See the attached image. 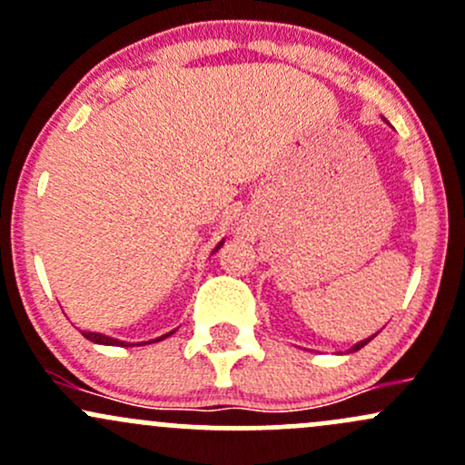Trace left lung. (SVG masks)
<instances>
[{
	"label": "left lung",
	"mask_w": 465,
	"mask_h": 465,
	"mask_svg": "<svg viewBox=\"0 0 465 465\" xmlns=\"http://www.w3.org/2000/svg\"><path fill=\"white\" fill-rule=\"evenodd\" d=\"M369 341H371V338H369V340H361V341H357V344L353 346V349H351V353H353V351H360L361 346H366V344H369Z\"/></svg>",
	"instance_id": "8db88e82"
}]
</instances>
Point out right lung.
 I'll return each mask as SVG.
<instances>
[{
    "label": "right lung",
    "instance_id": "1",
    "mask_svg": "<svg viewBox=\"0 0 465 465\" xmlns=\"http://www.w3.org/2000/svg\"><path fill=\"white\" fill-rule=\"evenodd\" d=\"M221 244H223V242H221ZM221 244H218V247H221ZM218 247H216V249H218ZM172 333H174V331H172ZM172 333L161 335V338H158V340H165L167 335H172ZM84 338H88L90 341H94V344H105V346H134V344H130V341H121V340L108 338V335L92 333V331H84ZM158 340H156V341H158ZM143 344H145V341H143ZM147 344H150V341H147Z\"/></svg>",
    "mask_w": 465,
    "mask_h": 465
}]
</instances>
